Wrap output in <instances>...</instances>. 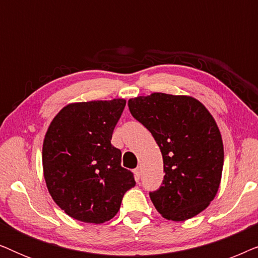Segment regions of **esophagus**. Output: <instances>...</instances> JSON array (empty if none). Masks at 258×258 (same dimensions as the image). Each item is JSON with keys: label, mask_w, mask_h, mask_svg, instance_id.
I'll return each instance as SVG.
<instances>
[{"label": "esophagus", "mask_w": 258, "mask_h": 258, "mask_svg": "<svg viewBox=\"0 0 258 258\" xmlns=\"http://www.w3.org/2000/svg\"><path fill=\"white\" fill-rule=\"evenodd\" d=\"M134 174H135V177L137 181H139L140 177H141V169L140 168H136L135 170H134Z\"/></svg>", "instance_id": "obj_1"}]
</instances>
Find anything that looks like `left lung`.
I'll list each match as a JSON object with an SVG mask.
<instances>
[{
	"label": "left lung",
	"instance_id": "obj_1",
	"mask_svg": "<svg viewBox=\"0 0 258 258\" xmlns=\"http://www.w3.org/2000/svg\"><path fill=\"white\" fill-rule=\"evenodd\" d=\"M133 117L160 147L164 178L149 196L171 221L189 220L216 196L223 169V143L213 116L195 98L154 93L128 102Z\"/></svg>",
	"mask_w": 258,
	"mask_h": 258
}]
</instances>
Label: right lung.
<instances>
[{
  "instance_id": "1",
  "label": "right lung",
  "mask_w": 258,
  "mask_h": 258,
  "mask_svg": "<svg viewBox=\"0 0 258 258\" xmlns=\"http://www.w3.org/2000/svg\"><path fill=\"white\" fill-rule=\"evenodd\" d=\"M124 107L121 98L69 104L49 125L42 150L45 183L55 203L75 220H111L136 184L111 144Z\"/></svg>"
}]
</instances>
